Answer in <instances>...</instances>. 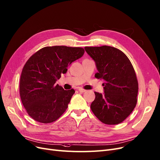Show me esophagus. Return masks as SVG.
I'll return each instance as SVG.
<instances>
[{
    "instance_id": "esophagus-1",
    "label": "esophagus",
    "mask_w": 160,
    "mask_h": 160,
    "mask_svg": "<svg viewBox=\"0 0 160 160\" xmlns=\"http://www.w3.org/2000/svg\"><path fill=\"white\" fill-rule=\"evenodd\" d=\"M78 91L80 92H86V90H84V89H83V88H78Z\"/></svg>"
}]
</instances>
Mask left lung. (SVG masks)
Returning <instances> with one entry per match:
<instances>
[{"label":"left lung","instance_id":"obj_1","mask_svg":"<svg viewBox=\"0 0 160 160\" xmlns=\"http://www.w3.org/2000/svg\"><path fill=\"white\" fill-rule=\"evenodd\" d=\"M84 49L95 62L98 70L95 78L104 80V93L94 92L91 110L104 124L121 123L133 111L138 100L134 68L126 55L115 48L103 45Z\"/></svg>","mask_w":160,"mask_h":160}]
</instances>
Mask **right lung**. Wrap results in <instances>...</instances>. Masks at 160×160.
Wrapping results in <instances>:
<instances>
[{
	"mask_svg": "<svg viewBox=\"0 0 160 160\" xmlns=\"http://www.w3.org/2000/svg\"><path fill=\"white\" fill-rule=\"evenodd\" d=\"M84 53L82 48L45 47L27 60L21 72L19 91L22 103L32 118L49 123L66 111L75 90H65L56 82Z\"/></svg>",
	"mask_w": 160,
	"mask_h": 160,
	"instance_id": "right-lung-1",
	"label": "right lung"
}]
</instances>
